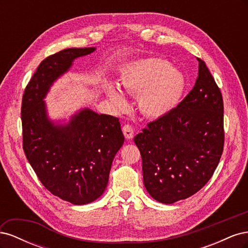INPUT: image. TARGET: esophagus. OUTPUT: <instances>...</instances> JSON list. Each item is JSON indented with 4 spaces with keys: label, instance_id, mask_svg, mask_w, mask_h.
<instances>
[{
    "label": "esophagus",
    "instance_id": "obj_1",
    "mask_svg": "<svg viewBox=\"0 0 248 248\" xmlns=\"http://www.w3.org/2000/svg\"><path fill=\"white\" fill-rule=\"evenodd\" d=\"M122 130H123L124 136H125V138H126L127 140H131V139L133 138V133H134V131H133V128H132V126H131V125H129V124H126V125H124V126H123V128H122Z\"/></svg>",
    "mask_w": 248,
    "mask_h": 248
}]
</instances>
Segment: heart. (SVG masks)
Returning a JSON list of instances; mask_svg holds the SVG:
<instances>
[{"mask_svg":"<svg viewBox=\"0 0 248 248\" xmlns=\"http://www.w3.org/2000/svg\"><path fill=\"white\" fill-rule=\"evenodd\" d=\"M121 85L126 92L139 95L142 114L161 118L177 108L184 93V74L161 58L139 59L126 64L121 71ZM106 92L118 110L127 108V99L118 87L108 85Z\"/></svg>","mask_w":248,"mask_h":248,"instance_id":"1","label":"heart"}]
</instances>
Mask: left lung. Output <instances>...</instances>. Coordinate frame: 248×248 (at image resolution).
<instances>
[{
    "label": "left lung",
    "mask_w": 248,
    "mask_h": 248,
    "mask_svg": "<svg viewBox=\"0 0 248 248\" xmlns=\"http://www.w3.org/2000/svg\"><path fill=\"white\" fill-rule=\"evenodd\" d=\"M196 85L167 116L134 137L147 191L172 204L197 193L211 179L223 151V101L205 62Z\"/></svg>",
    "instance_id": "8db88e82"
}]
</instances>
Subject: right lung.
<instances>
[{"label":"right lung","mask_w":248,"mask_h":248,"mask_svg":"<svg viewBox=\"0 0 248 248\" xmlns=\"http://www.w3.org/2000/svg\"><path fill=\"white\" fill-rule=\"evenodd\" d=\"M95 47L66 48L44 59L21 103L22 147L37 177L54 196L85 205L102 196L124 142L119 119L82 108L67 124L50 121L44 102L54 81Z\"/></svg>","instance_id":"add662e5"}]
</instances>
